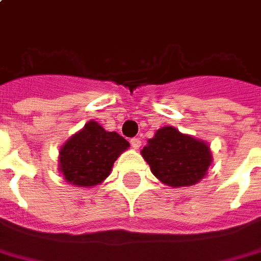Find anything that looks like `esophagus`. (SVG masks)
Here are the masks:
<instances>
[{
	"mask_svg": "<svg viewBox=\"0 0 261 261\" xmlns=\"http://www.w3.org/2000/svg\"><path fill=\"white\" fill-rule=\"evenodd\" d=\"M130 142H131V146H133L134 149H138V148H140V146H141V140H140V138H131Z\"/></svg>",
	"mask_w": 261,
	"mask_h": 261,
	"instance_id": "esophagus-1",
	"label": "esophagus"
}]
</instances>
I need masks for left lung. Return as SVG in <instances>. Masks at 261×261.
<instances>
[{"label":"left lung","mask_w":261,"mask_h":261,"mask_svg":"<svg viewBox=\"0 0 261 261\" xmlns=\"http://www.w3.org/2000/svg\"><path fill=\"white\" fill-rule=\"evenodd\" d=\"M152 173L170 187H190L203 178L212 163L207 144L163 127L141 150Z\"/></svg>","instance_id":"1"}]
</instances>
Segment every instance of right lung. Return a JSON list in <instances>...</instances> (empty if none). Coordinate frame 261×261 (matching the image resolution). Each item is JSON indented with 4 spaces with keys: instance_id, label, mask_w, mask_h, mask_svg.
I'll return each mask as SVG.
<instances>
[{
    "instance_id": "right-lung-1",
    "label": "right lung",
    "mask_w": 261,
    "mask_h": 261,
    "mask_svg": "<svg viewBox=\"0 0 261 261\" xmlns=\"http://www.w3.org/2000/svg\"><path fill=\"white\" fill-rule=\"evenodd\" d=\"M128 146L117 133L90 121L62 146L59 169L67 182L94 187L109 175L115 160Z\"/></svg>"
}]
</instances>
